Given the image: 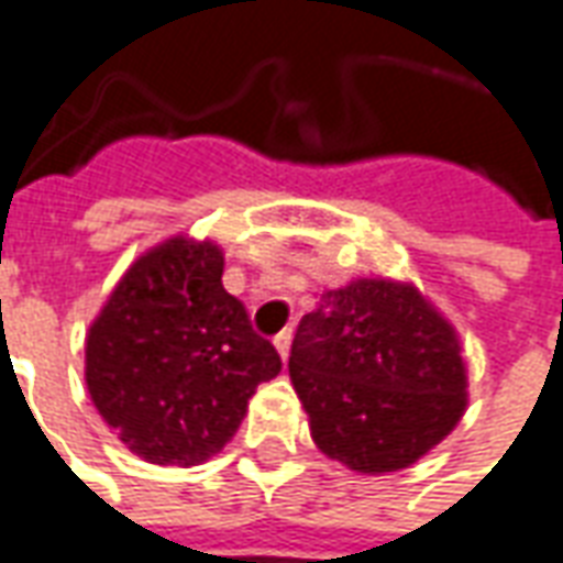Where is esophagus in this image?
I'll list each match as a JSON object with an SVG mask.
<instances>
[{
	"label": "esophagus",
	"mask_w": 563,
	"mask_h": 563,
	"mask_svg": "<svg viewBox=\"0 0 563 563\" xmlns=\"http://www.w3.org/2000/svg\"><path fill=\"white\" fill-rule=\"evenodd\" d=\"M274 347H277V354L286 361V357H289V347H292V330H283L280 335L274 339Z\"/></svg>",
	"instance_id": "34e87169"
}]
</instances>
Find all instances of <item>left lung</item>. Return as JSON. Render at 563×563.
Instances as JSON below:
<instances>
[{"label": "left lung", "instance_id": "left-lung-1", "mask_svg": "<svg viewBox=\"0 0 563 563\" xmlns=\"http://www.w3.org/2000/svg\"><path fill=\"white\" fill-rule=\"evenodd\" d=\"M289 378L317 450L361 474L410 468L468 407L453 323L391 277L327 289L298 323Z\"/></svg>", "mask_w": 563, "mask_h": 563}]
</instances>
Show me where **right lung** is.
Segmentation results:
<instances>
[{"label":"right lung","instance_id":"add662e5","mask_svg":"<svg viewBox=\"0 0 563 563\" xmlns=\"http://www.w3.org/2000/svg\"><path fill=\"white\" fill-rule=\"evenodd\" d=\"M221 274L216 240L175 233L137 255L86 332L91 404L144 462L190 468L221 453L280 373Z\"/></svg>","mask_w":563,"mask_h":563}]
</instances>
